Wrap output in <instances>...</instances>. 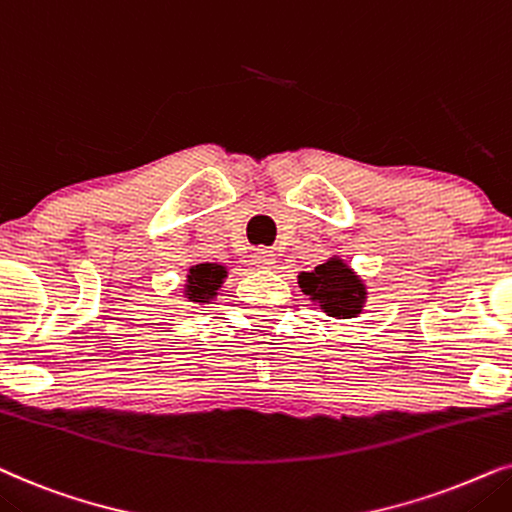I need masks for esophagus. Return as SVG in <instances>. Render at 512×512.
I'll use <instances>...</instances> for the list:
<instances>
[{"label":"esophagus","instance_id":"obj_1","mask_svg":"<svg viewBox=\"0 0 512 512\" xmlns=\"http://www.w3.org/2000/svg\"><path fill=\"white\" fill-rule=\"evenodd\" d=\"M252 262H255L260 269H271L276 264L274 250H269V248L255 250V252H252Z\"/></svg>","mask_w":512,"mask_h":512}]
</instances>
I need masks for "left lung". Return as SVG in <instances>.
Returning a JSON list of instances; mask_svg holds the SVG:
<instances>
[{
	"label": "left lung",
	"instance_id": "left-lung-1",
	"mask_svg": "<svg viewBox=\"0 0 512 512\" xmlns=\"http://www.w3.org/2000/svg\"><path fill=\"white\" fill-rule=\"evenodd\" d=\"M299 288L330 318H356L367 302V288L339 255L297 276Z\"/></svg>",
	"mask_w": 512,
	"mask_h": 512
}]
</instances>
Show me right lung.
<instances>
[{
  "label": "right lung",
  "mask_w": 512,
  "mask_h": 512,
  "mask_svg": "<svg viewBox=\"0 0 512 512\" xmlns=\"http://www.w3.org/2000/svg\"><path fill=\"white\" fill-rule=\"evenodd\" d=\"M224 278H227V267L224 264H194L187 271L185 297L194 304H210L217 297V290L222 288Z\"/></svg>",
  "instance_id": "obj_1"
}]
</instances>
